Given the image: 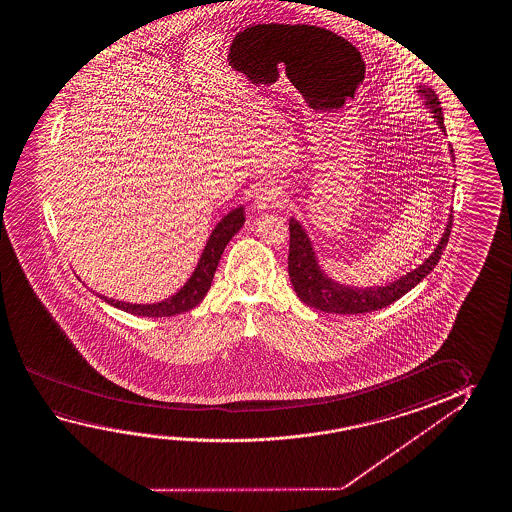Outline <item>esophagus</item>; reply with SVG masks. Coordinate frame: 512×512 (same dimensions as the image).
Segmentation results:
<instances>
[{
    "instance_id": "34e87169",
    "label": "esophagus",
    "mask_w": 512,
    "mask_h": 512,
    "mask_svg": "<svg viewBox=\"0 0 512 512\" xmlns=\"http://www.w3.org/2000/svg\"><path fill=\"white\" fill-rule=\"evenodd\" d=\"M255 203L259 205L260 209L266 207H278L284 203V196L282 191L278 189L275 184H262L259 189L255 191Z\"/></svg>"
}]
</instances>
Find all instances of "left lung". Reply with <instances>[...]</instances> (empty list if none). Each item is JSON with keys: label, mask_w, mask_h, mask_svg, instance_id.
<instances>
[{"label": "left lung", "mask_w": 512, "mask_h": 512, "mask_svg": "<svg viewBox=\"0 0 512 512\" xmlns=\"http://www.w3.org/2000/svg\"><path fill=\"white\" fill-rule=\"evenodd\" d=\"M419 93L427 100L428 107L434 112L437 125L444 132L441 101L437 98V94L430 87H421ZM450 151L453 153V148H450ZM452 219L453 216L450 214L448 225L444 228L443 237L437 244L436 250L419 268L407 273L405 277L394 280L391 284L359 289V287L337 284L323 273V269L319 268L316 255L312 252L305 230L296 219L291 218L289 219L291 239H289L287 268H289V278L294 291L303 303L328 314H366L373 310L384 309L387 305L396 302L398 298H402L403 294L409 293L412 287H416L432 269L436 268L450 239Z\"/></svg>", "instance_id": "obj_1"}]
</instances>
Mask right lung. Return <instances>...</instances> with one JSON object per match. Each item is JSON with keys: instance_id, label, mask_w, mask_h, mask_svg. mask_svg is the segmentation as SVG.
<instances>
[{"instance_id": "add662e5", "label": "right lung", "mask_w": 512, "mask_h": 512, "mask_svg": "<svg viewBox=\"0 0 512 512\" xmlns=\"http://www.w3.org/2000/svg\"><path fill=\"white\" fill-rule=\"evenodd\" d=\"M243 225V207L232 210L228 216L221 219L218 227L212 230L209 243L205 246L202 259L194 269L193 277L189 278V282L168 300L153 303V305H135V303L110 300V298H105L100 294L101 300H105V302L118 307V309L125 310V312H130V314L146 316V318H168V316H176V314H182V312L193 309L198 303L202 302L205 294L209 291L214 273L218 269L219 259L225 252V246L241 230Z\"/></svg>"}]
</instances>
